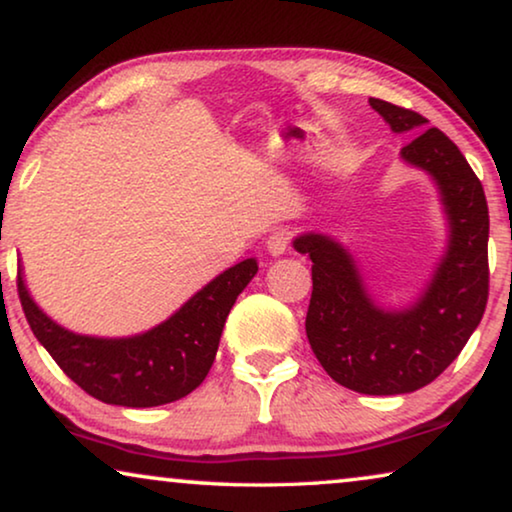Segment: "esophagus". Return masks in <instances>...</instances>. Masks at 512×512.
Segmentation results:
<instances>
[{
  "label": "esophagus",
  "mask_w": 512,
  "mask_h": 512,
  "mask_svg": "<svg viewBox=\"0 0 512 512\" xmlns=\"http://www.w3.org/2000/svg\"><path fill=\"white\" fill-rule=\"evenodd\" d=\"M288 244H291V233H288L286 228H277V231L268 238V242H265V247H268L270 256H281L286 254Z\"/></svg>",
  "instance_id": "obj_1"
}]
</instances>
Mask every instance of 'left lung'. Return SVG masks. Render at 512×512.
I'll use <instances>...</instances> for the list:
<instances>
[{"label":"left lung","instance_id":"left-lung-1","mask_svg":"<svg viewBox=\"0 0 512 512\" xmlns=\"http://www.w3.org/2000/svg\"><path fill=\"white\" fill-rule=\"evenodd\" d=\"M395 133H416L399 157L432 177L448 221L446 251L418 298L383 307L342 242L302 233L295 251L311 258L307 339L325 372L362 395H404L432 383L453 362L485 314L490 214L483 184L446 133L425 129L413 110L369 99Z\"/></svg>","mask_w":512,"mask_h":512}]
</instances>
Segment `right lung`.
<instances>
[{
  "instance_id": "1",
  "label": "right lung",
  "mask_w": 512,
  "mask_h": 512,
  "mask_svg": "<svg viewBox=\"0 0 512 512\" xmlns=\"http://www.w3.org/2000/svg\"><path fill=\"white\" fill-rule=\"evenodd\" d=\"M256 272V258L240 261L191 295L166 321L131 337L66 330L29 295L22 265L18 295L34 337L71 381L106 404L147 409L187 397L205 381L228 311Z\"/></svg>"
}]
</instances>
